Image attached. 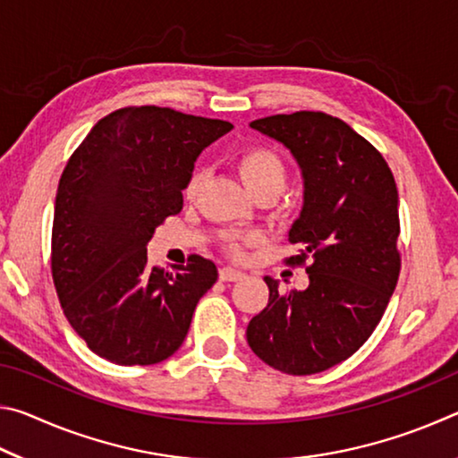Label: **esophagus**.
<instances>
[{"label": "esophagus", "mask_w": 458, "mask_h": 458, "mask_svg": "<svg viewBox=\"0 0 458 458\" xmlns=\"http://www.w3.org/2000/svg\"><path fill=\"white\" fill-rule=\"evenodd\" d=\"M220 278L222 281H240V278H244V273L242 270H236V268H230V267H224L220 270Z\"/></svg>", "instance_id": "1"}]
</instances>
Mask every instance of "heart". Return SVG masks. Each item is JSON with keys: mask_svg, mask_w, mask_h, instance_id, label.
Returning a JSON list of instances; mask_svg holds the SVG:
<instances>
[{"mask_svg": "<svg viewBox=\"0 0 458 458\" xmlns=\"http://www.w3.org/2000/svg\"><path fill=\"white\" fill-rule=\"evenodd\" d=\"M238 172L246 188L252 193L259 191H281L286 182V165L281 155L270 147H248L238 155ZM199 175L193 174L185 183V198L191 199L198 193ZM236 250V246H232Z\"/></svg>", "mask_w": 458, "mask_h": 458, "instance_id": "1", "label": "heart"}]
</instances>
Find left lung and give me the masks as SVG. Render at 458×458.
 Instances as JSON below:
<instances>
[{
    "instance_id": "8db88e82",
    "label": "left lung",
    "mask_w": 458,
    "mask_h": 458,
    "mask_svg": "<svg viewBox=\"0 0 458 458\" xmlns=\"http://www.w3.org/2000/svg\"><path fill=\"white\" fill-rule=\"evenodd\" d=\"M252 129L299 161L305 201L289 232L305 265V291L268 284V305L246 329L250 350L283 374L311 376L360 350L382 319L400 276L398 188L374 145L321 111L273 114Z\"/></svg>"
}]
</instances>
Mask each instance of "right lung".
<instances>
[{"label": "right lung", "mask_w": 458, "mask_h": 458, "mask_svg": "<svg viewBox=\"0 0 458 458\" xmlns=\"http://www.w3.org/2000/svg\"><path fill=\"white\" fill-rule=\"evenodd\" d=\"M230 129L167 106H125L68 159L54 206L52 278L68 323L100 358L151 366L183 344L218 268L199 254L175 273L149 267L147 242L182 212L201 149Z\"/></svg>", "instance_id": "1"}]
</instances>
